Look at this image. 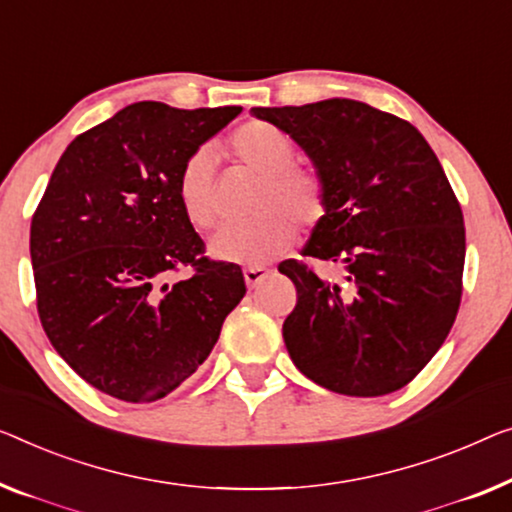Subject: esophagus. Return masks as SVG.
<instances>
[{
  "label": "esophagus",
  "instance_id": "esophagus-1",
  "mask_svg": "<svg viewBox=\"0 0 512 512\" xmlns=\"http://www.w3.org/2000/svg\"><path fill=\"white\" fill-rule=\"evenodd\" d=\"M266 276H269L266 266H248V269H243V278H246L248 287H257Z\"/></svg>",
  "mask_w": 512,
  "mask_h": 512
}]
</instances>
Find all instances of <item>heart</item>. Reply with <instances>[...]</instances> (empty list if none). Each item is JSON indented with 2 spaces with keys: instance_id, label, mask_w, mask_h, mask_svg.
<instances>
[{
  "instance_id": "obj_1",
  "label": "heart",
  "mask_w": 512,
  "mask_h": 512,
  "mask_svg": "<svg viewBox=\"0 0 512 512\" xmlns=\"http://www.w3.org/2000/svg\"><path fill=\"white\" fill-rule=\"evenodd\" d=\"M225 151L246 170L259 174L253 220L227 225L211 241L213 257L232 264H264L294 243L296 225L317 227L329 213V186L312 165L296 163V144L269 121H246L225 140ZM174 193L183 216L195 230L209 232L218 223L216 170L207 149L183 160Z\"/></svg>"
}]
</instances>
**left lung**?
<instances>
[{
    "instance_id": "8db88e82",
    "label": "left lung",
    "mask_w": 512,
    "mask_h": 512,
    "mask_svg": "<svg viewBox=\"0 0 512 512\" xmlns=\"http://www.w3.org/2000/svg\"><path fill=\"white\" fill-rule=\"evenodd\" d=\"M289 133L329 186V213L303 257L287 259L296 308L287 352L315 384L377 398L421 372L457 317L467 241L451 183L409 121L331 98L301 108H253Z\"/></svg>"
}]
</instances>
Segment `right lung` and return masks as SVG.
I'll return each instance as SVG.
<instances>
[{
  "label": "right lung",
  "mask_w": 512,
  "mask_h": 512,
  "mask_svg": "<svg viewBox=\"0 0 512 512\" xmlns=\"http://www.w3.org/2000/svg\"><path fill=\"white\" fill-rule=\"evenodd\" d=\"M241 112L142 101L68 144L29 230L36 310L57 354L105 395L156 402L207 361L246 294L177 202L183 160ZM188 268V279H174Z\"/></svg>",
  "instance_id": "1"
}]
</instances>
